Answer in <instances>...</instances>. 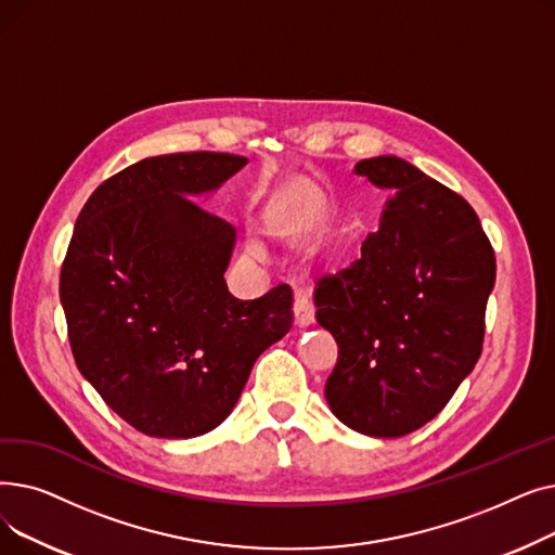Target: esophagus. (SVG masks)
Masks as SVG:
<instances>
[{
  "label": "esophagus",
  "mask_w": 555,
  "mask_h": 555,
  "mask_svg": "<svg viewBox=\"0 0 555 555\" xmlns=\"http://www.w3.org/2000/svg\"><path fill=\"white\" fill-rule=\"evenodd\" d=\"M293 314H295V324L299 328H306V326H310L314 322V310H312V306L306 299H299V297L295 299Z\"/></svg>",
  "instance_id": "1"
}]
</instances>
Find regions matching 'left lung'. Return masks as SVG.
Here are the masks:
<instances>
[{
	"label": "left lung",
	"mask_w": 555,
	"mask_h": 555,
	"mask_svg": "<svg viewBox=\"0 0 555 555\" xmlns=\"http://www.w3.org/2000/svg\"><path fill=\"white\" fill-rule=\"evenodd\" d=\"M353 172L389 199L362 256L314 289L317 322L339 346L326 400L351 429L398 439L475 369L494 251L470 204L410 162L371 157Z\"/></svg>",
	"instance_id": "1"
}]
</instances>
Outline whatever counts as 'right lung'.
Here are the masks:
<instances>
[{
    "mask_svg": "<svg viewBox=\"0 0 555 555\" xmlns=\"http://www.w3.org/2000/svg\"><path fill=\"white\" fill-rule=\"evenodd\" d=\"M247 164L175 153L112 175L85 202L61 270L78 371L109 410L157 439H193L238 402L256 358L293 326V289H227L236 229L186 195Z\"/></svg>",
    "mask_w": 555,
    "mask_h": 555,
    "instance_id": "1",
    "label": "right lung"
}]
</instances>
